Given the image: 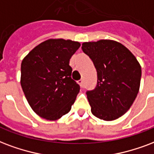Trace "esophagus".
Returning a JSON list of instances; mask_svg holds the SVG:
<instances>
[{
    "label": "esophagus",
    "instance_id": "esophagus-1",
    "mask_svg": "<svg viewBox=\"0 0 154 154\" xmlns=\"http://www.w3.org/2000/svg\"><path fill=\"white\" fill-rule=\"evenodd\" d=\"M77 83L79 84L80 86H81V87H83V83H84V82H83V79L79 80V81L77 82Z\"/></svg>",
    "mask_w": 154,
    "mask_h": 154
}]
</instances>
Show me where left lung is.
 Returning <instances> with one entry per match:
<instances>
[{
	"instance_id": "8db88e82",
	"label": "left lung",
	"mask_w": 154,
	"mask_h": 154,
	"mask_svg": "<svg viewBox=\"0 0 154 154\" xmlns=\"http://www.w3.org/2000/svg\"><path fill=\"white\" fill-rule=\"evenodd\" d=\"M97 70L96 87L86 92L91 112L100 119H118L131 107L139 92L141 67L120 43L102 39L82 43Z\"/></svg>"
}]
</instances>
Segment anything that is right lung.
<instances>
[{
	"label": "right lung",
	"mask_w": 154,
	"mask_h": 154,
	"mask_svg": "<svg viewBox=\"0 0 154 154\" xmlns=\"http://www.w3.org/2000/svg\"><path fill=\"white\" fill-rule=\"evenodd\" d=\"M80 43L63 38L46 40L28 53L21 64V85L38 116L56 120L69 113L80 86L72 79L69 60Z\"/></svg>",
	"instance_id": "add662e5"
}]
</instances>
